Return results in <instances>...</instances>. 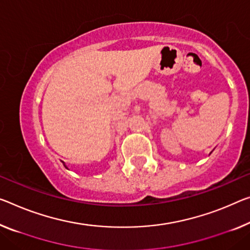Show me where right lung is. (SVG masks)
I'll return each mask as SVG.
<instances>
[{"label":"right lung","mask_w":250,"mask_h":250,"mask_svg":"<svg viewBox=\"0 0 250 250\" xmlns=\"http://www.w3.org/2000/svg\"><path fill=\"white\" fill-rule=\"evenodd\" d=\"M63 165H64V167H66V164H64V163H63ZM66 168H68V167H66Z\"/></svg>","instance_id":"1"}]
</instances>
